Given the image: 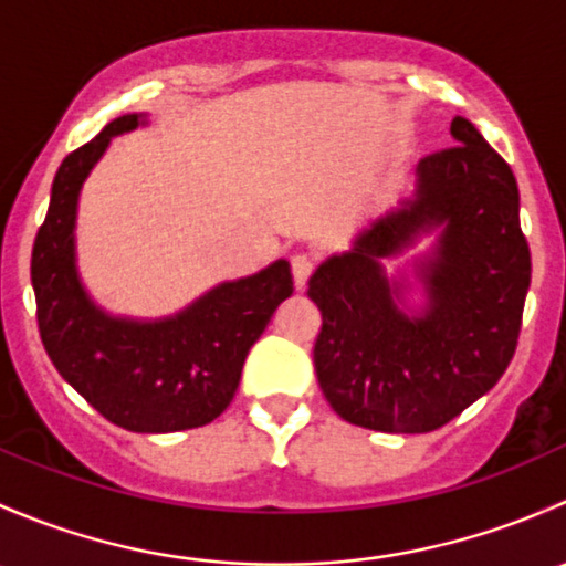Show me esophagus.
Returning <instances> with one entry per match:
<instances>
[{
	"instance_id": "obj_1",
	"label": "esophagus",
	"mask_w": 566,
	"mask_h": 566,
	"mask_svg": "<svg viewBox=\"0 0 566 566\" xmlns=\"http://www.w3.org/2000/svg\"><path fill=\"white\" fill-rule=\"evenodd\" d=\"M293 279H295V287L304 290L306 287V279L312 276V271H315V260H312L310 254H295L293 256Z\"/></svg>"
}]
</instances>
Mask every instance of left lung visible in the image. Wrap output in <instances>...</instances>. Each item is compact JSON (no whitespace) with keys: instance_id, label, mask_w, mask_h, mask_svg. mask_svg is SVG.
<instances>
[{"instance_id":"obj_1","label":"left lung","mask_w":566,"mask_h":566,"mask_svg":"<svg viewBox=\"0 0 566 566\" xmlns=\"http://www.w3.org/2000/svg\"><path fill=\"white\" fill-rule=\"evenodd\" d=\"M454 147L421 158L416 188L364 227L353 249L310 279L323 328L315 373L331 408L378 432H432L499 384L521 334L531 251L510 164L465 117ZM409 263L426 304H407L409 280L385 262L419 240Z\"/></svg>"}]
</instances>
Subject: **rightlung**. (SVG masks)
I'll list each match as a JSON object with an SVG mask.
<instances>
[{"label": "right lung", "mask_w": 566, "mask_h": 566, "mask_svg": "<svg viewBox=\"0 0 566 566\" xmlns=\"http://www.w3.org/2000/svg\"><path fill=\"white\" fill-rule=\"evenodd\" d=\"M142 125L147 114L112 119L56 169L32 249L38 328L56 373L112 424L130 432L193 430L232 402L251 345L293 295V273L287 260H276L158 319L119 317L95 304L76 262L78 197L114 136Z\"/></svg>", "instance_id": "right-lung-1"}]
</instances>
